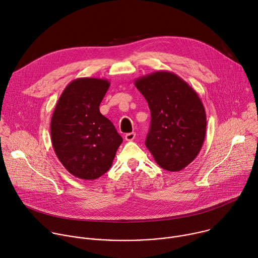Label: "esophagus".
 I'll use <instances>...</instances> for the list:
<instances>
[{
    "label": "esophagus",
    "mask_w": 258,
    "mask_h": 258,
    "mask_svg": "<svg viewBox=\"0 0 258 258\" xmlns=\"http://www.w3.org/2000/svg\"><path fill=\"white\" fill-rule=\"evenodd\" d=\"M124 138H125L126 141H133L136 138V133H128L124 136Z\"/></svg>",
    "instance_id": "obj_1"
}]
</instances>
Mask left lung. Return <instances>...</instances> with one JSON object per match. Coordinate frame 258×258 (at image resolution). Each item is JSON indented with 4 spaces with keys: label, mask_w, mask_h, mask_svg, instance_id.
<instances>
[{
    "label": "left lung",
    "mask_w": 258,
    "mask_h": 258,
    "mask_svg": "<svg viewBox=\"0 0 258 258\" xmlns=\"http://www.w3.org/2000/svg\"><path fill=\"white\" fill-rule=\"evenodd\" d=\"M135 86L151 111L146 147L163 169L185 168L199 154L206 134V113L198 94L164 70L137 79Z\"/></svg>",
    "instance_id": "left-lung-1"
}]
</instances>
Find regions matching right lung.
<instances>
[{
    "label": "right lung",
    "mask_w": 258,
    "mask_h": 258,
    "mask_svg": "<svg viewBox=\"0 0 258 258\" xmlns=\"http://www.w3.org/2000/svg\"><path fill=\"white\" fill-rule=\"evenodd\" d=\"M110 87L104 79L72 81L51 118V140L63 166L76 177L93 180L112 165L122 138L99 106Z\"/></svg>",
    "instance_id": "1"
}]
</instances>
